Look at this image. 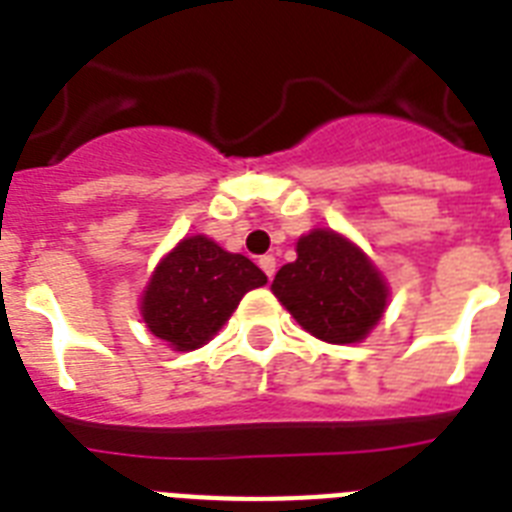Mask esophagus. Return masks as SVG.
Masks as SVG:
<instances>
[{"label":"esophagus","instance_id":"1","mask_svg":"<svg viewBox=\"0 0 512 512\" xmlns=\"http://www.w3.org/2000/svg\"><path fill=\"white\" fill-rule=\"evenodd\" d=\"M260 268H263V273L268 276V279H273V273H276V257L273 255L260 257Z\"/></svg>","mask_w":512,"mask_h":512}]
</instances>
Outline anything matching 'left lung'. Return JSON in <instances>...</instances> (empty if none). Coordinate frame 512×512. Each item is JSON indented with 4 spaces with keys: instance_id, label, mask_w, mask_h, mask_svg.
Masks as SVG:
<instances>
[{
    "instance_id": "obj_1",
    "label": "left lung",
    "mask_w": 512,
    "mask_h": 512,
    "mask_svg": "<svg viewBox=\"0 0 512 512\" xmlns=\"http://www.w3.org/2000/svg\"><path fill=\"white\" fill-rule=\"evenodd\" d=\"M273 295L305 332L332 345L361 342L388 308V281L364 249L332 228L297 239V260L281 265Z\"/></svg>"
}]
</instances>
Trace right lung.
<instances>
[{"instance_id": "1", "label": "right lung", "mask_w": 512, "mask_h": 512, "mask_svg": "<svg viewBox=\"0 0 512 512\" xmlns=\"http://www.w3.org/2000/svg\"><path fill=\"white\" fill-rule=\"evenodd\" d=\"M265 281L268 276L249 257L225 252L204 233L185 236L151 273L140 316L172 350H196L223 329L241 297Z\"/></svg>"}]
</instances>
